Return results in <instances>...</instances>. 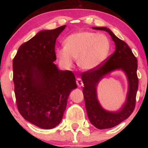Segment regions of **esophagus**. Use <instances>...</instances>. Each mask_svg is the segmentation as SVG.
<instances>
[{"label": "esophagus", "mask_w": 148, "mask_h": 148, "mask_svg": "<svg viewBox=\"0 0 148 148\" xmlns=\"http://www.w3.org/2000/svg\"><path fill=\"white\" fill-rule=\"evenodd\" d=\"M76 83H77V86L78 87H82V86H84V84H83V82H82V79H80V78L77 79Z\"/></svg>", "instance_id": "34e87169"}]
</instances>
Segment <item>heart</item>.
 I'll return each mask as SVG.
<instances>
[{"mask_svg": "<svg viewBox=\"0 0 148 148\" xmlns=\"http://www.w3.org/2000/svg\"><path fill=\"white\" fill-rule=\"evenodd\" d=\"M64 43V46L56 49L60 64L69 68L77 58L78 66L88 71L96 69L104 62L110 48L106 36L89 31L75 32L66 38Z\"/></svg>", "mask_w": 148, "mask_h": 148, "instance_id": "b5f03b06", "label": "heart"}]
</instances>
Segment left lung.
<instances>
[{
  "label": "left lung",
  "instance_id": "left-lung-1",
  "mask_svg": "<svg viewBox=\"0 0 148 148\" xmlns=\"http://www.w3.org/2000/svg\"><path fill=\"white\" fill-rule=\"evenodd\" d=\"M92 28L108 32L116 47L114 54L103 65L95 70L83 73L82 79L84 85L83 94L90 123L98 129H110L126 120L135 108L138 89L137 60L126 42L116 37L110 29L106 27ZM116 70H122L125 73L128 83V91L126 100L121 108L116 111H108L105 110L99 102L97 87L102 78Z\"/></svg>",
  "mask_w": 148,
  "mask_h": 148
}]
</instances>
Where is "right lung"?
<instances>
[{
    "mask_svg": "<svg viewBox=\"0 0 148 148\" xmlns=\"http://www.w3.org/2000/svg\"><path fill=\"white\" fill-rule=\"evenodd\" d=\"M66 25L42 30L22 44L13 61L17 108L21 116L41 129L59 124L70 93L77 88L71 71L58 69L54 47Z\"/></svg>",
    "mask_w": 148,
    "mask_h": 148,
    "instance_id": "obj_1",
    "label": "right lung"
}]
</instances>
